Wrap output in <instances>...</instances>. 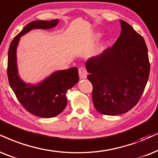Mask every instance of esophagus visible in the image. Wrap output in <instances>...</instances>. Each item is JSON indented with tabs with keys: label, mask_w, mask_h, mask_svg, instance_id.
I'll use <instances>...</instances> for the list:
<instances>
[{
	"label": "esophagus",
	"mask_w": 158,
	"mask_h": 158,
	"mask_svg": "<svg viewBox=\"0 0 158 158\" xmlns=\"http://www.w3.org/2000/svg\"><path fill=\"white\" fill-rule=\"evenodd\" d=\"M79 75L80 79H85L87 78V71L84 67H79Z\"/></svg>",
	"instance_id": "34e87169"
}]
</instances>
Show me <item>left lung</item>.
I'll use <instances>...</instances> for the list:
<instances>
[{
    "label": "left lung",
    "mask_w": 158,
    "mask_h": 158,
    "mask_svg": "<svg viewBox=\"0 0 158 158\" xmlns=\"http://www.w3.org/2000/svg\"><path fill=\"white\" fill-rule=\"evenodd\" d=\"M120 23L121 34L112 47L86 63L94 106L106 115L133 109L144 91L150 71L143 38L125 21Z\"/></svg>",
    "instance_id": "8db88e82"
}]
</instances>
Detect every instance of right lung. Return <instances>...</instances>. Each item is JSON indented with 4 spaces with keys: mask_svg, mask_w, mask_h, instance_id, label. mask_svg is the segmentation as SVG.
<instances>
[{
    "mask_svg": "<svg viewBox=\"0 0 158 158\" xmlns=\"http://www.w3.org/2000/svg\"><path fill=\"white\" fill-rule=\"evenodd\" d=\"M57 23V19H52L27 24L10 44L8 52V79L16 97L28 112L46 118L55 117L64 110L67 104L66 92L79 80L77 68L55 71L37 85H27L18 76L16 49L20 37L27 32L35 28H52Z\"/></svg>",
    "mask_w": 158,
    "mask_h": 158,
    "instance_id": "right-lung-1",
    "label": "right lung"
}]
</instances>
